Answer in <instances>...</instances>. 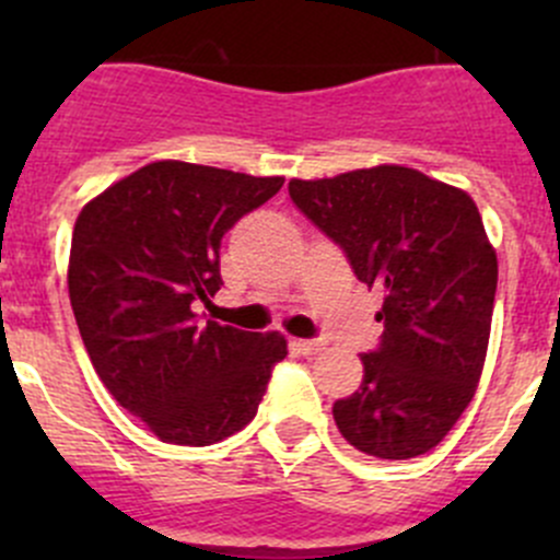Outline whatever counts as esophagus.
Listing matches in <instances>:
<instances>
[{"mask_svg": "<svg viewBox=\"0 0 560 560\" xmlns=\"http://www.w3.org/2000/svg\"><path fill=\"white\" fill-rule=\"evenodd\" d=\"M292 347H295L298 354H316L322 352V341H308V338H298V341H292Z\"/></svg>", "mask_w": 560, "mask_h": 560, "instance_id": "obj_1", "label": "esophagus"}]
</instances>
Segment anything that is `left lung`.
<instances>
[{"instance_id": "obj_1", "label": "left lung", "mask_w": 560, "mask_h": 560, "mask_svg": "<svg viewBox=\"0 0 560 560\" xmlns=\"http://www.w3.org/2000/svg\"><path fill=\"white\" fill-rule=\"evenodd\" d=\"M298 211L385 290L358 393L332 404L341 436L382 460L436 447L471 404L488 352L499 262L466 191L400 165L290 180Z\"/></svg>"}]
</instances>
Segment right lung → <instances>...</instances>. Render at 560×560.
Instances as JSON below:
<instances>
[{
  "label": "right lung",
  "instance_id": "add662e5",
  "mask_svg": "<svg viewBox=\"0 0 560 560\" xmlns=\"http://www.w3.org/2000/svg\"><path fill=\"white\" fill-rule=\"evenodd\" d=\"M284 178L151 162L78 217L70 303L107 393L162 442L208 447L248 425L287 358L279 332L200 322L219 287V248Z\"/></svg>",
  "mask_w": 560,
  "mask_h": 560
}]
</instances>
